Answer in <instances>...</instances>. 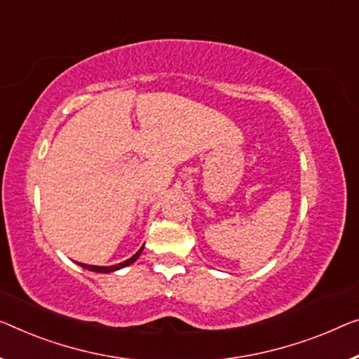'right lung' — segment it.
Masks as SVG:
<instances>
[{
	"mask_svg": "<svg viewBox=\"0 0 359 359\" xmlns=\"http://www.w3.org/2000/svg\"><path fill=\"white\" fill-rule=\"evenodd\" d=\"M142 251H143V247H142L140 250H138L137 253L132 256V258H128V259H126V261H122V263L114 264V266H92V264H83V263H77V264L85 267V269L92 271V272H103V274H109V272L119 271V269H122V267H127V266H130L132 263H135V261L138 259V256L142 255Z\"/></svg>",
	"mask_w": 359,
	"mask_h": 359,
	"instance_id": "add662e5",
	"label": "right lung"
}]
</instances>
